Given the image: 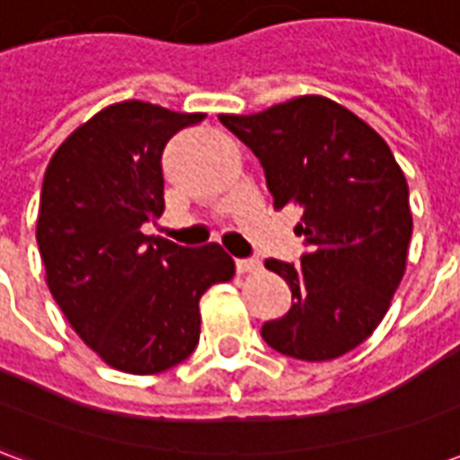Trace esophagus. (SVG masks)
Masks as SVG:
<instances>
[{
  "mask_svg": "<svg viewBox=\"0 0 460 460\" xmlns=\"http://www.w3.org/2000/svg\"><path fill=\"white\" fill-rule=\"evenodd\" d=\"M236 270H239V273H256V270H261V261L259 259H239L236 261Z\"/></svg>",
  "mask_w": 460,
  "mask_h": 460,
  "instance_id": "34e87169",
  "label": "esophagus"
}]
</instances>
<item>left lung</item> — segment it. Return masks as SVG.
<instances>
[{
  "mask_svg": "<svg viewBox=\"0 0 460 460\" xmlns=\"http://www.w3.org/2000/svg\"><path fill=\"white\" fill-rule=\"evenodd\" d=\"M256 157L273 207H300L298 266L269 259L293 293L261 328L280 355L323 362L362 345L385 318L406 269L411 211L404 172L379 135L323 95L256 115H219Z\"/></svg>",
  "mask_w": 460,
  "mask_h": 460,
  "instance_id": "1",
  "label": "left lung"
}]
</instances>
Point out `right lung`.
<instances>
[{"label": "right lung", "instance_id": "obj_1", "mask_svg": "<svg viewBox=\"0 0 460 460\" xmlns=\"http://www.w3.org/2000/svg\"><path fill=\"white\" fill-rule=\"evenodd\" d=\"M204 113L125 101L81 125L44 174L36 243L46 283L78 338L115 369L157 375L194 352L199 298L234 279L219 243L145 236L164 209V145Z\"/></svg>", "mask_w": 460, "mask_h": 460}]
</instances>
